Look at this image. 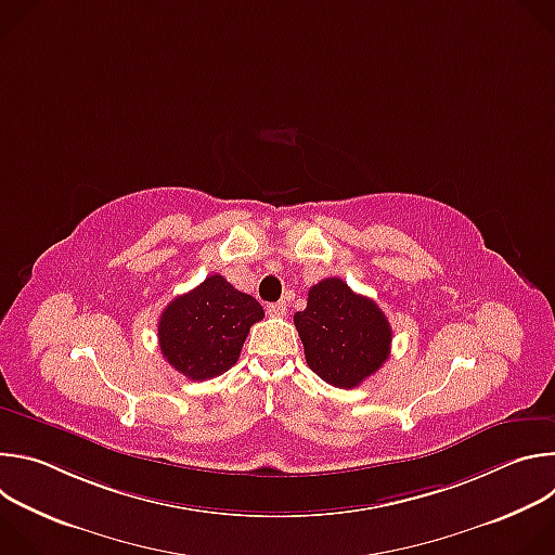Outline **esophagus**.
Returning <instances> with one entry per match:
<instances>
[{"instance_id":"1","label":"esophagus","mask_w":555,"mask_h":555,"mask_svg":"<svg viewBox=\"0 0 555 555\" xmlns=\"http://www.w3.org/2000/svg\"><path fill=\"white\" fill-rule=\"evenodd\" d=\"M285 311H287L285 302H272V305H268V313L272 315V319H281V315H285Z\"/></svg>"}]
</instances>
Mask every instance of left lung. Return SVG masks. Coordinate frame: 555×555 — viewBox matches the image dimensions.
<instances>
[{
    "label": "left lung",
    "mask_w": 555,
    "mask_h": 555,
    "mask_svg": "<svg viewBox=\"0 0 555 555\" xmlns=\"http://www.w3.org/2000/svg\"><path fill=\"white\" fill-rule=\"evenodd\" d=\"M309 369L338 388L360 386L390 353L392 332L375 300L356 294L343 279H323L294 313Z\"/></svg>",
    "instance_id": "left-lung-1"
}]
</instances>
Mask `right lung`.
Wrapping results in <instances>:
<instances>
[{
    "label": "right lung",
    "mask_w": 555,
    "mask_h": 555,
    "mask_svg": "<svg viewBox=\"0 0 555 555\" xmlns=\"http://www.w3.org/2000/svg\"><path fill=\"white\" fill-rule=\"evenodd\" d=\"M263 315L257 298L212 274L165 307L157 343L178 373L193 382L210 379L240 360L250 327Z\"/></svg>",
    "instance_id": "1"
}]
</instances>
